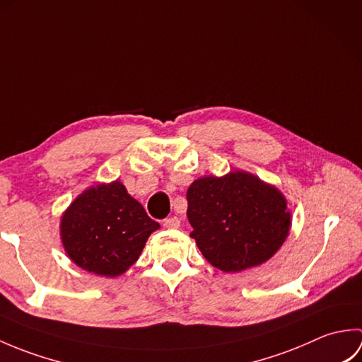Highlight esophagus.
Instances as JSON below:
<instances>
[{
  "label": "esophagus",
  "instance_id": "obj_1",
  "mask_svg": "<svg viewBox=\"0 0 362 362\" xmlns=\"http://www.w3.org/2000/svg\"><path fill=\"white\" fill-rule=\"evenodd\" d=\"M163 226H165L166 228H169V230H175V228L180 227V219L175 218V216L166 218V219L163 221Z\"/></svg>",
  "mask_w": 362,
  "mask_h": 362
}]
</instances>
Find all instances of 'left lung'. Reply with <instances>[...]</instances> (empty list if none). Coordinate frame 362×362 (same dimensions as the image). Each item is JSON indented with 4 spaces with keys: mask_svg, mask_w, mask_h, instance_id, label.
<instances>
[{
    "mask_svg": "<svg viewBox=\"0 0 362 362\" xmlns=\"http://www.w3.org/2000/svg\"><path fill=\"white\" fill-rule=\"evenodd\" d=\"M187 216L211 266L235 274L271 259L286 241L292 216L281 191L245 171L204 175L187 191Z\"/></svg>",
    "mask_w": 362,
    "mask_h": 362,
    "instance_id": "1",
    "label": "left lung"
}]
</instances>
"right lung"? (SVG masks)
Wrapping results in <instances>:
<instances>
[{
  "label": "right lung",
  "instance_id": "1",
  "mask_svg": "<svg viewBox=\"0 0 362 362\" xmlns=\"http://www.w3.org/2000/svg\"><path fill=\"white\" fill-rule=\"evenodd\" d=\"M158 228L119 180L82 191L60 216V240L68 258L83 271L109 279L135 263Z\"/></svg>",
  "mask_w": 362,
  "mask_h": 362
}]
</instances>
